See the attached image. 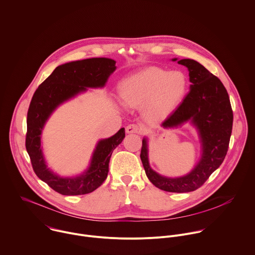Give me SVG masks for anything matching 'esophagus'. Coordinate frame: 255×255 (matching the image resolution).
Returning <instances> with one entry per match:
<instances>
[{
    "instance_id": "34e87169",
    "label": "esophagus",
    "mask_w": 255,
    "mask_h": 255,
    "mask_svg": "<svg viewBox=\"0 0 255 255\" xmlns=\"http://www.w3.org/2000/svg\"><path fill=\"white\" fill-rule=\"evenodd\" d=\"M126 131L128 133H140L142 131V128L135 124H130L126 128Z\"/></svg>"
}]
</instances>
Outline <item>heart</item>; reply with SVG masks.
I'll list each match as a JSON object with an SVG mask.
<instances>
[{"mask_svg":"<svg viewBox=\"0 0 255 255\" xmlns=\"http://www.w3.org/2000/svg\"><path fill=\"white\" fill-rule=\"evenodd\" d=\"M188 87L187 78L181 71L146 67L127 77L120 89L124 104L137 108L146 104L151 116L163 115L183 100Z\"/></svg>","mask_w":255,"mask_h":255,"instance_id":"obj_1","label":"heart"}]
</instances>
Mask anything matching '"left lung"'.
Listing matches in <instances>:
<instances>
[{
  "label": "left lung",
  "mask_w": 255,
  "mask_h": 255,
  "mask_svg": "<svg viewBox=\"0 0 255 255\" xmlns=\"http://www.w3.org/2000/svg\"><path fill=\"white\" fill-rule=\"evenodd\" d=\"M172 61L187 68L191 85L183 102L161 127L172 128L190 123L197 130L201 155L195 166L185 175H160L149 165L147 138L143 137L140 159L145 174L153 185L164 191L181 193L200 187L222 163L228 149L233 114L227 91L217 77L194 60Z\"/></svg>",
  "instance_id": "left-lung-1"
}]
</instances>
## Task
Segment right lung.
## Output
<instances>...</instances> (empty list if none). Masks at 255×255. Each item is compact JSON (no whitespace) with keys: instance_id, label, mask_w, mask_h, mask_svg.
Listing matches in <instances>:
<instances>
[{"instance_id":"1","label":"right lung","mask_w":255,"mask_h":255,"mask_svg":"<svg viewBox=\"0 0 255 255\" xmlns=\"http://www.w3.org/2000/svg\"><path fill=\"white\" fill-rule=\"evenodd\" d=\"M116 69V61L108 58L67 63L57 67L33 96L27 117L26 148L38 177L63 195L87 194L103 184L109 173L112 153L125 138V128L98 141L91 163L83 173L65 177L48 167L41 143L44 127L63 103L87 92L88 88H104Z\"/></svg>"}]
</instances>
